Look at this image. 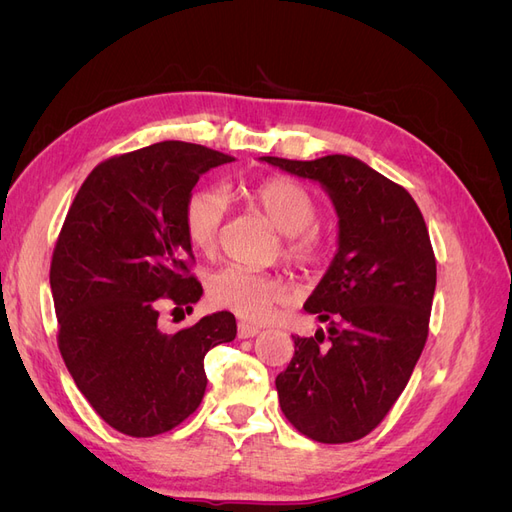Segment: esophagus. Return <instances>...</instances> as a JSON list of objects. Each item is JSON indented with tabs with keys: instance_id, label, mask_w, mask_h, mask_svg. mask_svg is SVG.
<instances>
[{
	"instance_id": "34e87169",
	"label": "esophagus",
	"mask_w": 512,
	"mask_h": 512,
	"mask_svg": "<svg viewBox=\"0 0 512 512\" xmlns=\"http://www.w3.org/2000/svg\"><path fill=\"white\" fill-rule=\"evenodd\" d=\"M260 333V329L258 327H254V324H247V322H239V327H237V335L241 337V339H247V337H254V335H258Z\"/></svg>"
}]
</instances>
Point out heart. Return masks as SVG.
Returning <instances> with one entry per match:
<instances>
[{
    "label": "heart",
    "instance_id": "obj_1",
    "mask_svg": "<svg viewBox=\"0 0 512 512\" xmlns=\"http://www.w3.org/2000/svg\"><path fill=\"white\" fill-rule=\"evenodd\" d=\"M245 200L267 215V220L282 232V254L288 265L305 275L322 273L335 256V239L318 228L320 207L305 185L288 177H269L252 185ZM224 220V200L218 192L203 190L190 196L183 211L185 235L194 250L213 254L220 245ZM209 297L215 305L230 309L245 320L262 322L277 305L286 303L288 284L284 277L258 273L243 267H226L211 275Z\"/></svg>",
    "mask_w": 512,
    "mask_h": 512
}]
</instances>
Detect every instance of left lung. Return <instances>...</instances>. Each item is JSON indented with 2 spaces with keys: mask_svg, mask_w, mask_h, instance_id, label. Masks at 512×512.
<instances>
[{
  "mask_svg": "<svg viewBox=\"0 0 512 512\" xmlns=\"http://www.w3.org/2000/svg\"><path fill=\"white\" fill-rule=\"evenodd\" d=\"M260 160L322 183L339 215L337 254L303 305L329 322L327 337H292V361L275 378L282 412L309 440H361L406 389L429 335L436 256L423 213L406 188L350 156Z\"/></svg>",
  "mask_w": 512,
  "mask_h": 512,
  "instance_id": "1",
  "label": "left lung"
}]
</instances>
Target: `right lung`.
Returning a JSON list of instances; mask_svg holds the SVG:
<instances>
[{"label":"right lung","mask_w":512,"mask_h":512,"mask_svg":"<svg viewBox=\"0 0 512 512\" xmlns=\"http://www.w3.org/2000/svg\"><path fill=\"white\" fill-rule=\"evenodd\" d=\"M164 141L100 162L74 196L53 250L57 346L104 423L151 438L183 423L207 389L205 354L232 342L230 312L164 333L160 307L192 309L203 286L183 211L198 177L232 162Z\"/></svg>","instance_id":"right-lung-1"}]
</instances>
